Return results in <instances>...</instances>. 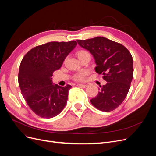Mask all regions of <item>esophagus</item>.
Wrapping results in <instances>:
<instances>
[{"mask_svg": "<svg viewBox=\"0 0 156 156\" xmlns=\"http://www.w3.org/2000/svg\"><path fill=\"white\" fill-rule=\"evenodd\" d=\"M77 86L81 88H86L87 87V84H78Z\"/></svg>", "mask_w": 156, "mask_h": 156, "instance_id": "34e87169", "label": "esophagus"}]
</instances>
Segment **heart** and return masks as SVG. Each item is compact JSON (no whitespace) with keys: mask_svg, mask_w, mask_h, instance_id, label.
I'll list each match as a JSON object with an SVG mask.
<instances>
[{"mask_svg":"<svg viewBox=\"0 0 156 156\" xmlns=\"http://www.w3.org/2000/svg\"><path fill=\"white\" fill-rule=\"evenodd\" d=\"M88 53L87 51L81 50V51L77 52V57L79 58L81 56H83L84 55L88 54ZM88 73H89V72L87 69L81 70V71H80V72L76 73L73 75V79L77 81H84V80L86 79Z\"/></svg>","mask_w":156,"mask_h":156,"instance_id":"1","label":"heart"}]
</instances>
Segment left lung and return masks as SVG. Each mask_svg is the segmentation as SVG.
I'll return each mask as SVG.
<instances>
[{
	"label": "left lung",
	"instance_id": "obj_1",
	"mask_svg": "<svg viewBox=\"0 0 156 156\" xmlns=\"http://www.w3.org/2000/svg\"><path fill=\"white\" fill-rule=\"evenodd\" d=\"M78 44L90 51L95 59L96 72L103 75L107 83L100 86L98 95L90 100L92 104L103 112L115 109L123 102L133 77V58L126 48L104 37L85 40Z\"/></svg>",
	"mask_w": 156,
	"mask_h": 156
}]
</instances>
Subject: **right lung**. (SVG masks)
<instances>
[{
    "mask_svg": "<svg viewBox=\"0 0 156 156\" xmlns=\"http://www.w3.org/2000/svg\"><path fill=\"white\" fill-rule=\"evenodd\" d=\"M76 45L75 41L48 42L32 48L23 58L18 74L19 85L28 105L37 116L45 119L55 117L66 105L72 87L53 84L51 77Z\"/></svg>",
    "mask_w": 156,
    "mask_h": 156,
    "instance_id": "obj_1",
    "label": "right lung"
}]
</instances>
